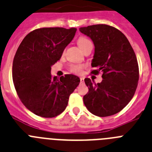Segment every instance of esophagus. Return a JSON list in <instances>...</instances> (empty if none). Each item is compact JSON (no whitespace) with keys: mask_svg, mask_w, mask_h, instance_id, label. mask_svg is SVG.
I'll return each mask as SVG.
<instances>
[{"mask_svg":"<svg viewBox=\"0 0 152 152\" xmlns=\"http://www.w3.org/2000/svg\"><path fill=\"white\" fill-rule=\"evenodd\" d=\"M80 80H81V83H84V82H85V78H84V77H80Z\"/></svg>","mask_w":152,"mask_h":152,"instance_id":"34e87169","label":"esophagus"}]
</instances>
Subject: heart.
Instances as JSON below:
<instances>
[{"mask_svg": "<svg viewBox=\"0 0 152 152\" xmlns=\"http://www.w3.org/2000/svg\"><path fill=\"white\" fill-rule=\"evenodd\" d=\"M92 44L91 41L90 40H88L86 37H80V38L77 40V45L80 47V48L81 50H84V49L86 48L88 45ZM83 66L82 65H79V64H72V65L70 66V71L71 72L75 74H81V71H82L83 69Z\"/></svg>", "mask_w": 152, "mask_h": 152, "instance_id": "b5f03b06", "label": "heart"}]
</instances>
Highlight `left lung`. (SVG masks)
Segmentation results:
<instances>
[{
    "label": "left lung",
    "instance_id": "left-lung-1",
    "mask_svg": "<svg viewBox=\"0 0 152 152\" xmlns=\"http://www.w3.org/2000/svg\"><path fill=\"white\" fill-rule=\"evenodd\" d=\"M91 39L94 54L92 74L102 72V81L95 84L85 78L88 92L83 101L91 113L98 117L111 116L121 111L134 94L139 78L138 61L124 34L107 24L79 28Z\"/></svg>",
    "mask_w": 152,
    "mask_h": 152
}]
</instances>
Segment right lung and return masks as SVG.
I'll list each match as a JSON object with an SVG mask.
<instances>
[{"label":"right lung","mask_w":152,"mask_h":152,"mask_svg":"<svg viewBox=\"0 0 152 152\" xmlns=\"http://www.w3.org/2000/svg\"><path fill=\"white\" fill-rule=\"evenodd\" d=\"M77 28H44L26 36L13 61L12 77L22 103L34 114L54 118L67 105L70 94L80 83L74 75L58 78L50 74L51 66L60 60L73 40Z\"/></svg>","instance_id":"right-lung-1"}]
</instances>
